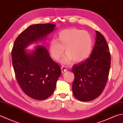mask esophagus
<instances>
[{
	"instance_id": "esophagus-1",
	"label": "esophagus",
	"mask_w": 123,
	"mask_h": 123,
	"mask_svg": "<svg viewBox=\"0 0 123 123\" xmlns=\"http://www.w3.org/2000/svg\"><path fill=\"white\" fill-rule=\"evenodd\" d=\"M61 69H62V73H64V72H66L67 71V69L66 68H65V67H64V66H62L61 67Z\"/></svg>"
}]
</instances>
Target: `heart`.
Segmentation results:
<instances>
[{"instance_id":"b5f03b06","label":"heart","mask_w":123,"mask_h":123,"mask_svg":"<svg viewBox=\"0 0 123 123\" xmlns=\"http://www.w3.org/2000/svg\"><path fill=\"white\" fill-rule=\"evenodd\" d=\"M93 46V39L88 32L75 28L62 30L57 39H52L49 44V52L56 61L61 58L64 52L67 53L61 59L63 64H69L73 60L80 62L90 56Z\"/></svg>"}]
</instances>
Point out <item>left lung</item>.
I'll return each mask as SVG.
<instances>
[{"instance_id": "obj_1", "label": "left lung", "mask_w": 123, "mask_h": 123, "mask_svg": "<svg viewBox=\"0 0 123 123\" xmlns=\"http://www.w3.org/2000/svg\"><path fill=\"white\" fill-rule=\"evenodd\" d=\"M96 32V43L89 58L71 69L75 76L73 93L81 101H90L98 97L108 79L111 64L109 48L103 35Z\"/></svg>"}]
</instances>
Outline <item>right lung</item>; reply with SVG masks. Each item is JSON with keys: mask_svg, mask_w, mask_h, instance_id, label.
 <instances>
[{"mask_svg": "<svg viewBox=\"0 0 123 123\" xmlns=\"http://www.w3.org/2000/svg\"><path fill=\"white\" fill-rule=\"evenodd\" d=\"M55 26L46 23L29 26L17 37L12 50L17 82L25 93L36 100H44L51 96L62 71L44 47H37L32 54H27L25 49L50 33Z\"/></svg>", "mask_w": 123, "mask_h": 123, "instance_id": "right-lung-1", "label": "right lung"}]
</instances>
